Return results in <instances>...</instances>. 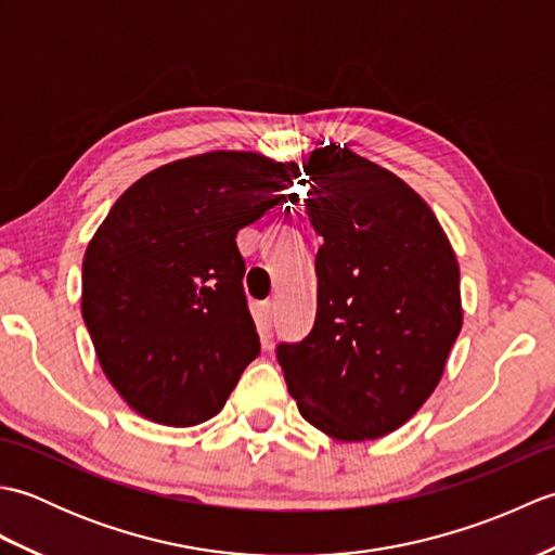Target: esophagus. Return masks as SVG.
<instances>
[{"instance_id": "34e87169", "label": "esophagus", "mask_w": 555, "mask_h": 555, "mask_svg": "<svg viewBox=\"0 0 555 555\" xmlns=\"http://www.w3.org/2000/svg\"><path fill=\"white\" fill-rule=\"evenodd\" d=\"M271 320H274V302L267 300L257 308V326L269 338V328H271Z\"/></svg>"}]
</instances>
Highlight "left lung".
I'll list each match as a JSON object with an SVG mask.
<instances>
[{
  "mask_svg": "<svg viewBox=\"0 0 555 555\" xmlns=\"http://www.w3.org/2000/svg\"><path fill=\"white\" fill-rule=\"evenodd\" d=\"M322 235L317 317L279 344L288 393L338 441L391 434L439 384L463 326L460 269L431 207L396 173L336 143L305 164Z\"/></svg>",
  "mask_w": 555,
  "mask_h": 555,
  "instance_id": "left-lung-1",
  "label": "left lung"
}]
</instances>
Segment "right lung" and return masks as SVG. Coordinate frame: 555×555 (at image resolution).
<instances>
[{"label": "right lung", "instance_id": "1", "mask_svg": "<svg viewBox=\"0 0 555 555\" xmlns=\"http://www.w3.org/2000/svg\"><path fill=\"white\" fill-rule=\"evenodd\" d=\"M296 162L205 152L116 199L82 257V320L112 386L167 427L215 417L259 356L235 233L279 205Z\"/></svg>", "mask_w": 555, "mask_h": 555}]
</instances>
